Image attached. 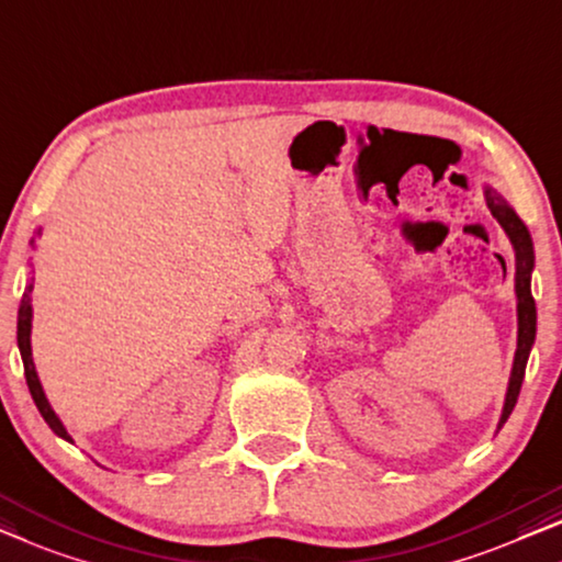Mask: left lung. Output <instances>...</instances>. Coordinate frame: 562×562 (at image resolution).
I'll return each mask as SVG.
<instances>
[{
  "label": "left lung",
  "instance_id": "1",
  "mask_svg": "<svg viewBox=\"0 0 562 562\" xmlns=\"http://www.w3.org/2000/svg\"><path fill=\"white\" fill-rule=\"evenodd\" d=\"M486 205H490L492 215L497 217V223L504 227V233L509 235L512 246H515V258H517V273H515V291H517V352H515V364H512V378L507 387V401H504L502 420L509 418V413L515 411V403L519 397V387H522L525 380V368L527 357H530V349L535 345V329H538V308H535V299L530 291V273L535 266L532 256V240L530 233H527L525 223L519 221L507 202H504L497 192L486 190Z\"/></svg>",
  "mask_w": 562,
  "mask_h": 562
}]
</instances>
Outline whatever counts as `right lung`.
I'll return each instance as SVG.
<instances>
[{
    "mask_svg": "<svg viewBox=\"0 0 562 562\" xmlns=\"http://www.w3.org/2000/svg\"><path fill=\"white\" fill-rule=\"evenodd\" d=\"M30 294H32V283H27V289H24L22 304H20V316H18V345H20V355H22V362H24V378H27L30 395H32V401H35V405H37L40 416L45 418V423L55 430V434H58L60 438H65V441H70L68 430L63 428L60 418L55 416V411L50 408V403H47V397L43 393V385H40V380H37L35 362H32V349H30L32 306H30Z\"/></svg>",
    "mask_w": 562,
    "mask_h": 562,
    "instance_id": "1",
    "label": "right lung"
}]
</instances>
